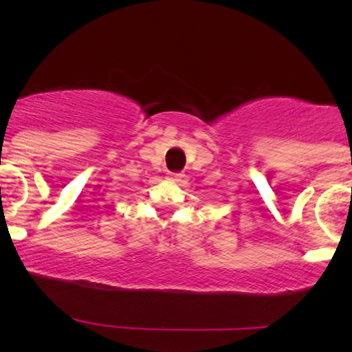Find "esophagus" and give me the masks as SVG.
Segmentation results:
<instances>
[{
    "mask_svg": "<svg viewBox=\"0 0 352 352\" xmlns=\"http://www.w3.org/2000/svg\"><path fill=\"white\" fill-rule=\"evenodd\" d=\"M167 180L173 182V184H180V182L185 180V175H182V173H168Z\"/></svg>",
    "mask_w": 352,
    "mask_h": 352,
    "instance_id": "obj_1",
    "label": "esophagus"
}]
</instances>
